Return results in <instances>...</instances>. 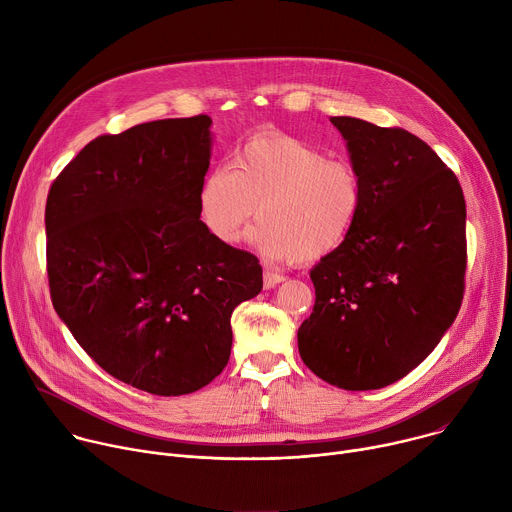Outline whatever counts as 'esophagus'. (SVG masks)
<instances>
[{
	"label": "esophagus",
	"mask_w": 512,
	"mask_h": 512,
	"mask_svg": "<svg viewBox=\"0 0 512 512\" xmlns=\"http://www.w3.org/2000/svg\"><path fill=\"white\" fill-rule=\"evenodd\" d=\"M285 279V275H281V273H275V271H263V287L265 289H271V287H275L277 283H281Z\"/></svg>",
	"instance_id": "34e87169"
}]
</instances>
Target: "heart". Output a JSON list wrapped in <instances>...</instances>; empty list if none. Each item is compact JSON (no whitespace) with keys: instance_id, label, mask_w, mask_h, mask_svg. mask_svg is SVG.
I'll return each instance as SVG.
<instances>
[{"instance_id":"heart-1","label":"heart","mask_w":512,"mask_h":512,"mask_svg":"<svg viewBox=\"0 0 512 512\" xmlns=\"http://www.w3.org/2000/svg\"><path fill=\"white\" fill-rule=\"evenodd\" d=\"M367 200L360 172L283 131L251 135L233 168L214 166L196 194L206 233L233 245L257 214L255 247L271 261H320L352 237Z\"/></svg>"}]
</instances>
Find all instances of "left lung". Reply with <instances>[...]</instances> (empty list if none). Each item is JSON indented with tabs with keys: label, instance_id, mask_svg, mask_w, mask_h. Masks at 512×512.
Here are the masks:
<instances>
[{
	"label": "left lung",
	"instance_id": "obj_1",
	"mask_svg": "<svg viewBox=\"0 0 512 512\" xmlns=\"http://www.w3.org/2000/svg\"><path fill=\"white\" fill-rule=\"evenodd\" d=\"M367 200L342 249L310 271L314 312L298 330L322 381L369 391L403 379L456 320L466 275V202L456 174L401 127L332 117Z\"/></svg>",
	"mask_w": 512,
	"mask_h": 512
}]
</instances>
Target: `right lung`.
I'll list each match as a JSON object with an SVG mask.
<instances>
[{"label": "right lung", "mask_w": 512, "mask_h": 512, "mask_svg": "<svg viewBox=\"0 0 512 512\" xmlns=\"http://www.w3.org/2000/svg\"><path fill=\"white\" fill-rule=\"evenodd\" d=\"M208 115L99 135L46 200L56 314L111 377L152 395L206 387L231 356V314L263 287L259 259L202 227Z\"/></svg>", "instance_id": "1"}]
</instances>
